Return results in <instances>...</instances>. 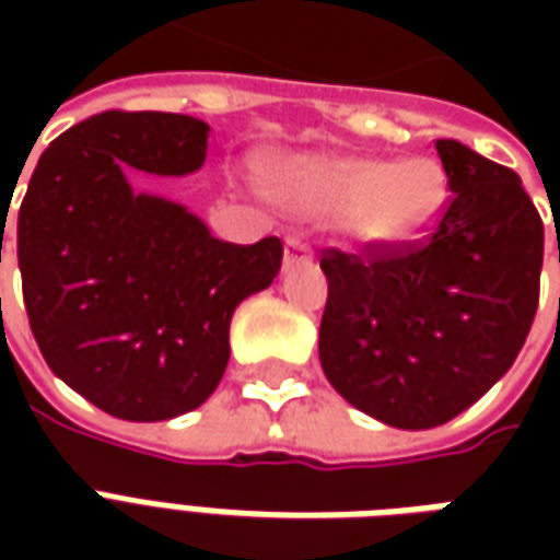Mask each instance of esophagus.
<instances>
[{"mask_svg": "<svg viewBox=\"0 0 560 560\" xmlns=\"http://www.w3.org/2000/svg\"><path fill=\"white\" fill-rule=\"evenodd\" d=\"M312 245L300 240V236H288V243H284V267H296V264H312Z\"/></svg>", "mask_w": 560, "mask_h": 560, "instance_id": "1", "label": "esophagus"}]
</instances>
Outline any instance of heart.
<instances>
[{
  "instance_id": "heart-1",
  "label": "heart",
  "mask_w": 560,
  "mask_h": 560,
  "mask_svg": "<svg viewBox=\"0 0 560 560\" xmlns=\"http://www.w3.org/2000/svg\"><path fill=\"white\" fill-rule=\"evenodd\" d=\"M293 197L312 212H345L348 231L369 245H399L420 236L444 209L446 176L429 159H336L305 164Z\"/></svg>"
}]
</instances>
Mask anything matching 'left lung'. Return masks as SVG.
<instances>
[{"instance_id": "1", "label": "left lung", "mask_w": 560, "mask_h": 560, "mask_svg": "<svg viewBox=\"0 0 560 560\" xmlns=\"http://www.w3.org/2000/svg\"><path fill=\"white\" fill-rule=\"evenodd\" d=\"M434 149L453 195L420 240L320 252L324 375L396 429L470 408L513 365L540 303L542 219L522 179L458 140Z\"/></svg>"}]
</instances>
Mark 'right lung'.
I'll list each match as a JSON object with an SVG mask.
<instances>
[{
    "instance_id": "1",
    "label": "right lung",
    "mask_w": 560,
    "mask_h": 560,
    "mask_svg": "<svg viewBox=\"0 0 560 560\" xmlns=\"http://www.w3.org/2000/svg\"><path fill=\"white\" fill-rule=\"evenodd\" d=\"M207 131L183 114H95L44 149L20 203L32 336L54 375L119 420L203 405L231 357L233 308L281 269L279 236L221 243L179 203L131 191L128 167L197 171Z\"/></svg>"
}]
</instances>
